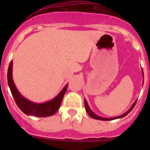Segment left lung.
<instances>
[{
	"label": "left lung",
	"instance_id": "obj_1",
	"mask_svg": "<svg viewBox=\"0 0 150 150\" xmlns=\"http://www.w3.org/2000/svg\"><path fill=\"white\" fill-rule=\"evenodd\" d=\"M142 75H143V79H144V74H143V71H142ZM143 81H144V79H143ZM142 85H143V84H142ZM84 103H85V107H86V112H87V113H88V114H89V116L91 117H93V118H94V119H96V120H100V121H110V120H114V119L121 118V117H125L126 115L129 114V113H130V112L132 111V110L133 108H134L135 103H136V101H135V102H134V103H133L132 106L131 107L130 109L128 110V111L126 112V113H125V114H122V115H120V116H118V117H112V118H107V117H100V116H98V115H96V114H94L93 112L91 110H90V108H89V105H88V103H87L86 100H85Z\"/></svg>",
	"mask_w": 150,
	"mask_h": 150
}]
</instances>
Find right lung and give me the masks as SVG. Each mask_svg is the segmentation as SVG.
Returning a JSON list of instances; mask_svg holds the SVG:
<instances>
[{"instance_id":"1","label":"right lung","mask_w":150,"mask_h":150,"mask_svg":"<svg viewBox=\"0 0 150 150\" xmlns=\"http://www.w3.org/2000/svg\"><path fill=\"white\" fill-rule=\"evenodd\" d=\"M12 61L10 62L8 70V84L10 88V90L12 94L13 98L15 100L16 104L24 114L30 116L40 117H45L54 115L60 108L63 97L64 96L68 84L64 87L57 96L53 100L43 103H36L27 100L19 93L17 88L15 87L12 79Z\"/></svg>"}]
</instances>
